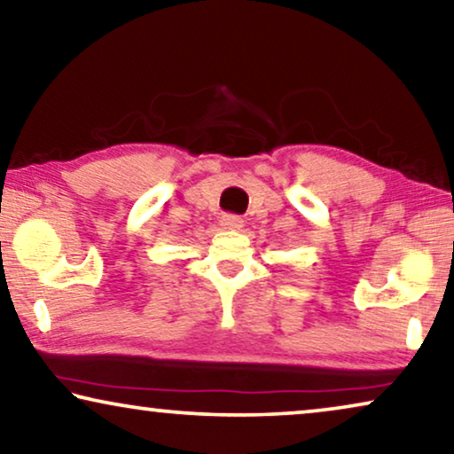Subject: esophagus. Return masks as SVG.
<instances>
[{
    "label": "esophagus",
    "mask_w": 454,
    "mask_h": 454,
    "mask_svg": "<svg viewBox=\"0 0 454 454\" xmlns=\"http://www.w3.org/2000/svg\"><path fill=\"white\" fill-rule=\"evenodd\" d=\"M221 227L223 229H241L244 227V219L238 215H223L221 216Z\"/></svg>",
    "instance_id": "obj_1"
}]
</instances>
